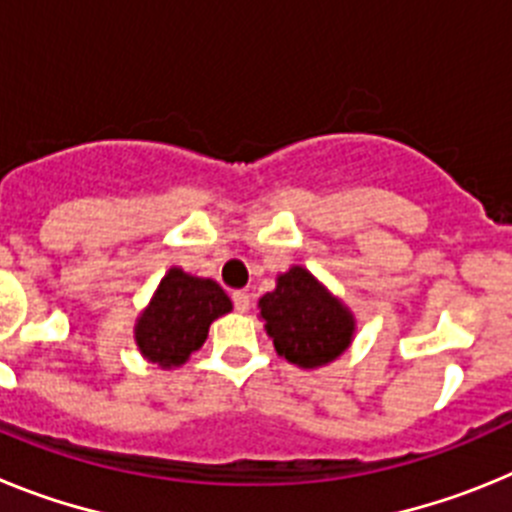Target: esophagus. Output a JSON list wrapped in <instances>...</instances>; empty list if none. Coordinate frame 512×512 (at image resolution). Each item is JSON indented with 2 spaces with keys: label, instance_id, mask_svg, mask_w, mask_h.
I'll return each mask as SVG.
<instances>
[{
  "label": "esophagus",
  "instance_id": "34e87169",
  "mask_svg": "<svg viewBox=\"0 0 512 512\" xmlns=\"http://www.w3.org/2000/svg\"><path fill=\"white\" fill-rule=\"evenodd\" d=\"M233 305L238 312L251 310V297H248V292H233Z\"/></svg>",
  "mask_w": 512,
  "mask_h": 512
}]
</instances>
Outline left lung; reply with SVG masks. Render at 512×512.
Here are the masks:
<instances>
[{
    "label": "left lung",
    "mask_w": 512,
    "mask_h": 512,
    "mask_svg": "<svg viewBox=\"0 0 512 512\" xmlns=\"http://www.w3.org/2000/svg\"><path fill=\"white\" fill-rule=\"evenodd\" d=\"M259 318L277 354L300 369L333 364L356 333L351 307L297 264L277 274V287L259 300Z\"/></svg>",
    "instance_id": "1"
}]
</instances>
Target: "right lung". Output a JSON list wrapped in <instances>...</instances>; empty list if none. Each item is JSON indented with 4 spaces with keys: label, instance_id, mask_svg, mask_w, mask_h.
I'll list each match as a JSON object with an SVG mask.
<instances>
[{
    "label": "right lung",
    "instance_id": "add662e5",
    "mask_svg": "<svg viewBox=\"0 0 512 512\" xmlns=\"http://www.w3.org/2000/svg\"><path fill=\"white\" fill-rule=\"evenodd\" d=\"M230 310L233 302L220 284L171 266L135 320V346L151 364L176 369L202 348L212 320Z\"/></svg>",
    "mask_w": 512,
    "mask_h": 512
}]
</instances>
